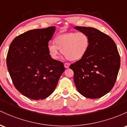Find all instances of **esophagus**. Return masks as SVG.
<instances>
[{
  "label": "esophagus",
  "instance_id": "1",
  "mask_svg": "<svg viewBox=\"0 0 127 127\" xmlns=\"http://www.w3.org/2000/svg\"><path fill=\"white\" fill-rule=\"evenodd\" d=\"M64 66H65V68H68L69 66V64L68 63H65L64 64Z\"/></svg>",
  "mask_w": 127,
  "mask_h": 127
}]
</instances>
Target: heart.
<instances>
[{
  "mask_svg": "<svg viewBox=\"0 0 127 127\" xmlns=\"http://www.w3.org/2000/svg\"><path fill=\"white\" fill-rule=\"evenodd\" d=\"M55 44H49L48 51L51 58L58 59L59 50L68 61H76L86 55L90 45V38L84 32H68L58 35Z\"/></svg>",
  "mask_w": 127,
  "mask_h": 127,
  "instance_id": "b5f03b06",
  "label": "heart"
}]
</instances>
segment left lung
Listing matches in <instances>:
<instances>
[{
	"label": "left lung",
	"mask_w": 127,
	"mask_h": 127,
	"mask_svg": "<svg viewBox=\"0 0 127 127\" xmlns=\"http://www.w3.org/2000/svg\"><path fill=\"white\" fill-rule=\"evenodd\" d=\"M74 28L90 38L86 55L69 66L74 71L75 85L83 96L99 98L111 91L117 79L121 64L117 47L109 35L95 28Z\"/></svg>",
	"instance_id": "1"
}]
</instances>
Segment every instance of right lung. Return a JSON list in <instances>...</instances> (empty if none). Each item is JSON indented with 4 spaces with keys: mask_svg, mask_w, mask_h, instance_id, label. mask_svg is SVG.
<instances>
[{
    "mask_svg": "<svg viewBox=\"0 0 127 127\" xmlns=\"http://www.w3.org/2000/svg\"><path fill=\"white\" fill-rule=\"evenodd\" d=\"M55 27L27 31L13 39L6 65L14 86L32 99H43L55 91L65 71L64 64L53 59L48 51Z\"/></svg>",
    "mask_w": 127,
    "mask_h": 127,
    "instance_id": "obj_1",
    "label": "right lung"
}]
</instances>
